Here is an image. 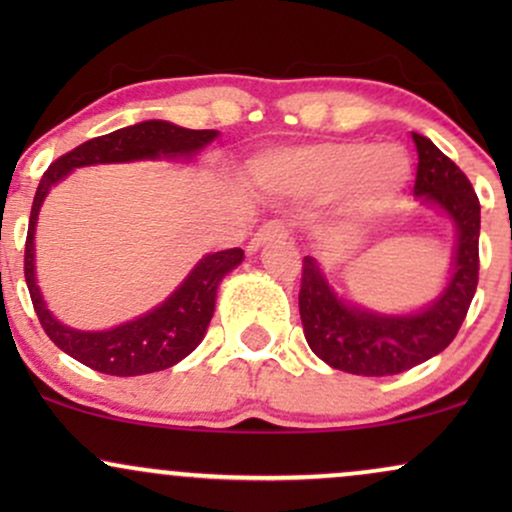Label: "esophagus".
<instances>
[{"instance_id":"obj_1","label":"esophagus","mask_w":512,"mask_h":512,"mask_svg":"<svg viewBox=\"0 0 512 512\" xmlns=\"http://www.w3.org/2000/svg\"><path fill=\"white\" fill-rule=\"evenodd\" d=\"M286 238H289V231L284 228V223L272 221V223H267V226H262L260 231L252 236V240L248 243V252L250 255H255V252L264 248L267 243H274V240H286Z\"/></svg>"}]
</instances>
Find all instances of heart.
Listing matches in <instances>:
<instances>
[{"label":"heart","mask_w":512,"mask_h":512,"mask_svg":"<svg viewBox=\"0 0 512 512\" xmlns=\"http://www.w3.org/2000/svg\"><path fill=\"white\" fill-rule=\"evenodd\" d=\"M255 175L269 190L289 197H334L332 219L356 231L378 223L399 202L411 180L402 146L363 139L279 149L255 161Z\"/></svg>","instance_id":"heart-1"}]
</instances>
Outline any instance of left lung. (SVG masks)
Masks as SVG:
<instances>
[{
  "label": "left lung",
  "mask_w": 512,
  "mask_h": 512,
  "mask_svg": "<svg viewBox=\"0 0 512 512\" xmlns=\"http://www.w3.org/2000/svg\"><path fill=\"white\" fill-rule=\"evenodd\" d=\"M419 154L414 197L455 228V248L443 289L416 310L385 313L351 301L315 257H303L298 308L305 342L330 368L383 378L419 366L455 339L479 281L481 207L472 182L424 134L411 132Z\"/></svg>",
  "instance_id": "1"
}]
</instances>
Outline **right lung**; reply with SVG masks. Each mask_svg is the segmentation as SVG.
<instances>
[{
	"label": "right lung",
	"instance_id": "1",
	"mask_svg": "<svg viewBox=\"0 0 512 512\" xmlns=\"http://www.w3.org/2000/svg\"><path fill=\"white\" fill-rule=\"evenodd\" d=\"M214 139H219L216 129H187L168 120H144L76 146L45 170L28 221L23 272L40 325L64 354L98 373L132 378L175 366L202 342L214 317L216 291L223 276L245 260L243 250L233 248L204 255L166 301L134 320L120 322L108 330H76L52 315L40 291L35 272V228L45 197L76 168L134 161L190 163Z\"/></svg>",
	"mask_w": 512,
	"mask_h": 512
}]
</instances>
